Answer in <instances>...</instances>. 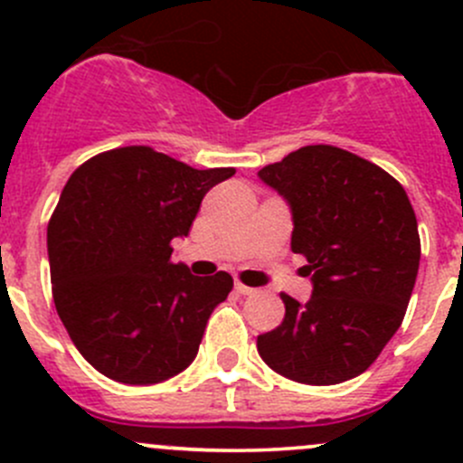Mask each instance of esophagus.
<instances>
[{"mask_svg":"<svg viewBox=\"0 0 463 463\" xmlns=\"http://www.w3.org/2000/svg\"><path fill=\"white\" fill-rule=\"evenodd\" d=\"M235 291L241 293V296H250V293H255V288L246 287L244 282H240V279H235Z\"/></svg>","mask_w":463,"mask_h":463,"instance_id":"1","label":"esophagus"}]
</instances>
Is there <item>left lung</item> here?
Masks as SVG:
<instances>
[{
  "instance_id": "obj_1",
  "label": "left lung",
  "mask_w": 463,
  "mask_h": 463,
  "mask_svg": "<svg viewBox=\"0 0 463 463\" xmlns=\"http://www.w3.org/2000/svg\"><path fill=\"white\" fill-rule=\"evenodd\" d=\"M258 176L288 203L291 250L314 291L284 296L282 325L258 335L261 361L307 385L363 374L403 322L421 260L403 185L334 145H307Z\"/></svg>"
}]
</instances>
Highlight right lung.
<instances>
[{
    "label": "right lung",
    "mask_w": 463,
    "mask_h": 463,
    "mask_svg": "<svg viewBox=\"0 0 463 463\" xmlns=\"http://www.w3.org/2000/svg\"><path fill=\"white\" fill-rule=\"evenodd\" d=\"M232 175L132 145L98 154L69 176L46 231L53 302L100 374L152 385L194 361L232 278H197L175 264L172 240L188 235L205 193Z\"/></svg>",
    "instance_id": "add662e5"
}]
</instances>
